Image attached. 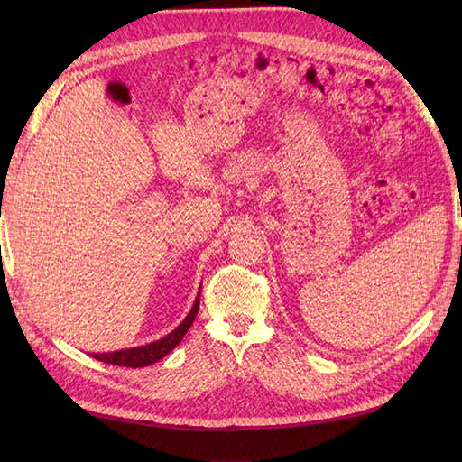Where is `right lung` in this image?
Instances as JSON below:
<instances>
[{
	"label": "right lung",
	"mask_w": 462,
	"mask_h": 462,
	"mask_svg": "<svg viewBox=\"0 0 462 462\" xmlns=\"http://www.w3.org/2000/svg\"><path fill=\"white\" fill-rule=\"evenodd\" d=\"M199 306H200V292L197 295V300H194L187 318L180 321L171 333H167L165 337L158 341L146 343L141 346H133V348H121V351H114V353H92V356L96 360H102L106 365H114V366H127V368L150 366L153 362L162 360L165 355H170L173 348L183 341L185 333L189 331L194 318L199 314Z\"/></svg>",
	"instance_id": "right-lung-1"
}]
</instances>
